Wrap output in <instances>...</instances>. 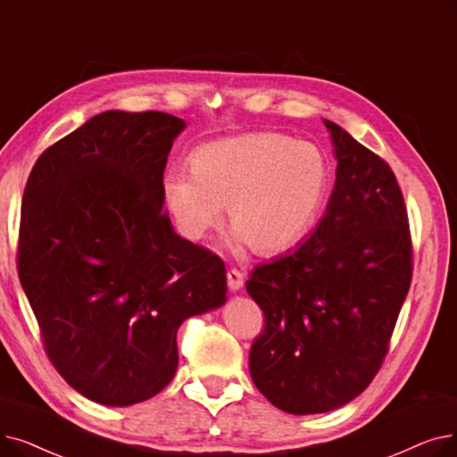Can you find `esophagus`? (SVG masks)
Instances as JSON below:
<instances>
[{"mask_svg": "<svg viewBox=\"0 0 457 457\" xmlns=\"http://www.w3.org/2000/svg\"><path fill=\"white\" fill-rule=\"evenodd\" d=\"M243 286H245L243 272L237 270V269L228 270V287H229V291L235 293V291H239Z\"/></svg>", "mask_w": 457, "mask_h": 457, "instance_id": "34e87169", "label": "esophagus"}]
</instances>
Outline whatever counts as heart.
<instances>
[{
    "mask_svg": "<svg viewBox=\"0 0 457 457\" xmlns=\"http://www.w3.org/2000/svg\"><path fill=\"white\" fill-rule=\"evenodd\" d=\"M330 192L327 154L310 142L257 132L211 142L164 179L166 205L179 231L200 241L228 205L233 248L276 255L303 241Z\"/></svg>",
    "mask_w": 457,
    "mask_h": 457,
    "instance_id": "1",
    "label": "heart"
}]
</instances>
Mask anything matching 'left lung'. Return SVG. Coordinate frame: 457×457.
Listing matches in <instances>:
<instances>
[{
    "instance_id": "left-lung-1",
    "label": "left lung",
    "mask_w": 457,
    "mask_h": 457,
    "mask_svg": "<svg viewBox=\"0 0 457 457\" xmlns=\"http://www.w3.org/2000/svg\"><path fill=\"white\" fill-rule=\"evenodd\" d=\"M336 183L315 231L255 267L246 291L265 313L252 381L289 414L344 407L379 371L411 286L409 220L385 161L328 119Z\"/></svg>"
}]
</instances>
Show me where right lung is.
<instances>
[{"instance_id":"1","label":"right lung","mask_w":457,"mask_h":457,"mask_svg":"<svg viewBox=\"0 0 457 457\" xmlns=\"http://www.w3.org/2000/svg\"><path fill=\"white\" fill-rule=\"evenodd\" d=\"M183 119L110 110L48 147L31 170L18 274L63 379L127 407L177 371V330L226 303L218 255L175 233L164 168Z\"/></svg>"}]
</instances>
